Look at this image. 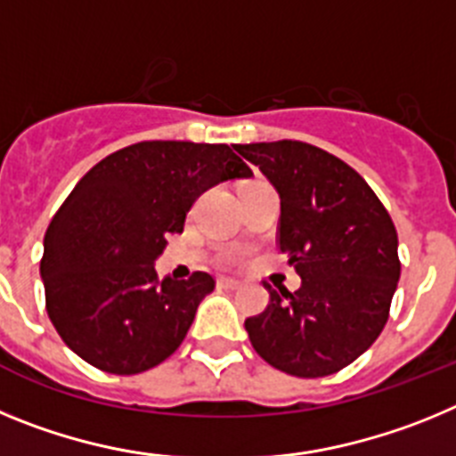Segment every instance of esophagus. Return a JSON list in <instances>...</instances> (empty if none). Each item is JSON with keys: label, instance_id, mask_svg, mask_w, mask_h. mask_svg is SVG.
<instances>
[{"label": "esophagus", "instance_id": "34e87169", "mask_svg": "<svg viewBox=\"0 0 456 456\" xmlns=\"http://www.w3.org/2000/svg\"><path fill=\"white\" fill-rule=\"evenodd\" d=\"M216 283H219V288H225V289H240L241 288L240 281H235V278H225V276H221Z\"/></svg>", "mask_w": 456, "mask_h": 456}]
</instances>
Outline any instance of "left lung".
Returning a JSON list of instances; mask_svg holds the SVG:
<instances>
[{"label": "left lung", "instance_id": "8db88e82", "mask_svg": "<svg viewBox=\"0 0 456 456\" xmlns=\"http://www.w3.org/2000/svg\"><path fill=\"white\" fill-rule=\"evenodd\" d=\"M232 148L276 187L278 251L301 276L297 292L267 285V308L244 322L253 349L292 377L340 372L388 322L402 267L388 209L349 164L304 141Z\"/></svg>", "mask_w": 456, "mask_h": 456}]
</instances>
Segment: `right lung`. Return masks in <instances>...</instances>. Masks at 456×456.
Masks as SVG:
<instances>
[{"label": "right lung", "mask_w": 456, "mask_h": 456, "mask_svg": "<svg viewBox=\"0 0 456 456\" xmlns=\"http://www.w3.org/2000/svg\"><path fill=\"white\" fill-rule=\"evenodd\" d=\"M248 175L231 146L191 141H139L95 164L47 225L40 257L47 315L68 347L120 377L167 361L215 278L159 281L155 260L205 189Z\"/></svg>", "instance_id": "1"}]
</instances>
